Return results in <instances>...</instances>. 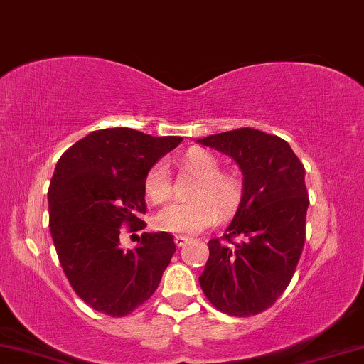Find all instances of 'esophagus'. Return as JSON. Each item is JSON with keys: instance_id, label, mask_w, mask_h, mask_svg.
<instances>
[{"instance_id": "34e87169", "label": "esophagus", "mask_w": 364, "mask_h": 364, "mask_svg": "<svg viewBox=\"0 0 364 364\" xmlns=\"http://www.w3.org/2000/svg\"><path fill=\"white\" fill-rule=\"evenodd\" d=\"M173 241H176V245L181 247V246H186V243H188V238L187 236H182V235H177L176 238H173Z\"/></svg>"}]
</instances>
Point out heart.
I'll list each match as a JSON object with an SVG mask.
<instances>
[{
    "label": "heart",
    "instance_id": "b5f03b06",
    "mask_svg": "<svg viewBox=\"0 0 364 364\" xmlns=\"http://www.w3.org/2000/svg\"><path fill=\"white\" fill-rule=\"evenodd\" d=\"M182 164L198 181L192 188L191 202L172 203L161 210L156 226L169 233L193 235L213 225L220 215H231L243 198V182L235 172L220 171V161L203 149H191ZM144 191L152 203H164L172 193L164 162H156L146 173Z\"/></svg>",
    "mask_w": 364,
    "mask_h": 364
}]
</instances>
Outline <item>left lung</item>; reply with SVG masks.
I'll return each instance as SVG.
<instances>
[{"mask_svg": "<svg viewBox=\"0 0 364 364\" xmlns=\"http://www.w3.org/2000/svg\"><path fill=\"white\" fill-rule=\"evenodd\" d=\"M197 143L230 156L243 172V198L221 241H208L200 286L220 312L257 315L286 291L302 255L309 207L304 164L286 141L252 128Z\"/></svg>", "mask_w": 364, "mask_h": 364, "instance_id": "1", "label": "left lung"}]
</instances>
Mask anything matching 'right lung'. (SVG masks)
<instances>
[{
    "label": "right lung",
    "instance_id": "right-lung-1",
    "mask_svg": "<svg viewBox=\"0 0 364 364\" xmlns=\"http://www.w3.org/2000/svg\"><path fill=\"white\" fill-rule=\"evenodd\" d=\"M182 143L131 128L93 131L60 156L49 192V226L60 266L83 302L109 317H124L159 286L176 252L172 235L143 233L121 250V226L146 228L147 171Z\"/></svg>",
    "mask_w": 364,
    "mask_h": 364
}]
</instances>
